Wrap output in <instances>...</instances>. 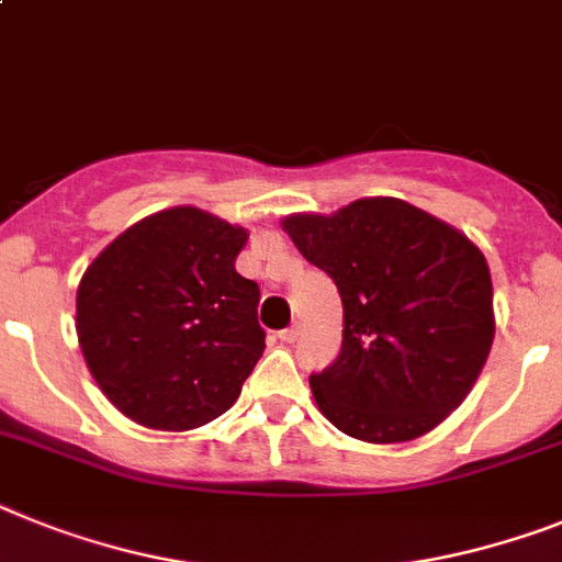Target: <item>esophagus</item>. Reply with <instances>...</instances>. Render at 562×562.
<instances>
[{
    "label": "esophagus",
    "mask_w": 562,
    "mask_h": 562,
    "mask_svg": "<svg viewBox=\"0 0 562 562\" xmlns=\"http://www.w3.org/2000/svg\"><path fill=\"white\" fill-rule=\"evenodd\" d=\"M277 337H280V342H285V346H291V342H294V339L300 337V328H282V331L277 334Z\"/></svg>",
    "instance_id": "1"
}]
</instances>
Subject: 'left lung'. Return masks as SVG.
<instances>
[{
	"instance_id": "left-lung-1",
	"label": "left lung",
	"mask_w": 562,
	"mask_h": 562,
	"mask_svg": "<svg viewBox=\"0 0 562 562\" xmlns=\"http://www.w3.org/2000/svg\"><path fill=\"white\" fill-rule=\"evenodd\" d=\"M282 231L342 300V348L311 374L319 412L366 442L417 440L477 383L494 339L492 273L465 234L394 196Z\"/></svg>"
}]
</instances>
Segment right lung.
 Listing matches in <instances>:
<instances>
[{
    "label": "right lung",
    "mask_w": 562,
    "mask_h": 562,
    "mask_svg": "<svg viewBox=\"0 0 562 562\" xmlns=\"http://www.w3.org/2000/svg\"><path fill=\"white\" fill-rule=\"evenodd\" d=\"M248 231L209 211H159L108 245L77 289V337L125 417L200 428L237 403L266 351L259 285L234 262Z\"/></svg>",
    "instance_id": "obj_1"
}]
</instances>
